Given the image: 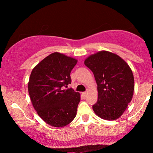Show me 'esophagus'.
I'll return each mask as SVG.
<instances>
[{"label":"esophagus","instance_id":"obj_1","mask_svg":"<svg viewBox=\"0 0 153 153\" xmlns=\"http://www.w3.org/2000/svg\"><path fill=\"white\" fill-rule=\"evenodd\" d=\"M87 93H88L87 91L83 92V93H82V95H83V96H84V97H85V96H86V95H87Z\"/></svg>","mask_w":153,"mask_h":153}]
</instances>
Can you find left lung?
Returning a JSON list of instances; mask_svg holds the SVG:
<instances>
[{"mask_svg":"<svg viewBox=\"0 0 153 153\" xmlns=\"http://www.w3.org/2000/svg\"><path fill=\"white\" fill-rule=\"evenodd\" d=\"M84 64L93 72L97 85L94 112L106 120L119 118L133 97L134 79L131 68L122 58L107 51L92 54Z\"/></svg>","mask_w":153,"mask_h":153,"instance_id":"8db88e82","label":"left lung"}]
</instances>
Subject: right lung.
<instances>
[{"instance_id":"1","label":"right lung","mask_w":153,"mask_h":153,"mask_svg":"<svg viewBox=\"0 0 153 153\" xmlns=\"http://www.w3.org/2000/svg\"><path fill=\"white\" fill-rule=\"evenodd\" d=\"M77 60L54 52L39 62L31 72L28 93L38 116L49 125L66 126L76 116L79 93L64 89L71 83L70 72Z\"/></svg>"}]
</instances>
